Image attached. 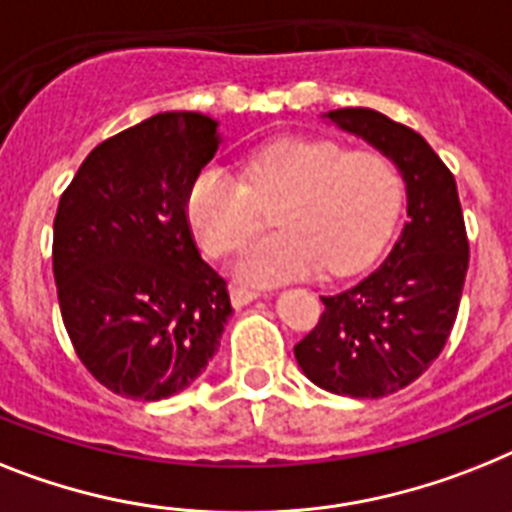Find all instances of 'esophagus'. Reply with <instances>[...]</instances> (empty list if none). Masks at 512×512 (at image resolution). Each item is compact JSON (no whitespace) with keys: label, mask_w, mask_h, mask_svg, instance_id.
<instances>
[{"label":"esophagus","mask_w":512,"mask_h":512,"mask_svg":"<svg viewBox=\"0 0 512 512\" xmlns=\"http://www.w3.org/2000/svg\"><path fill=\"white\" fill-rule=\"evenodd\" d=\"M259 290H251V287H243V285H232L230 287V301L235 308H243L248 303H253L259 298Z\"/></svg>","instance_id":"34e87169"}]
</instances>
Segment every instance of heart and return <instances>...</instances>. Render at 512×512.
Returning a JSON list of instances; mask_svg holds the SVG:
<instances>
[{
  "instance_id": "obj_1",
  "label": "heart",
  "mask_w": 512,
  "mask_h": 512,
  "mask_svg": "<svg viewBox=\"0 0 512 512\" xmlns=\"http://www.w3.org/2000/svg\"><path fill=\"white\" fill-rule=\"evenodd\" d=\"M246 184L222 167L193 177L185 196L190 232L209 256H230L264 222L280 230L251 243L235 272L253 285L358 272L384 246L400 209L398 167L379 151L332 138H282L261 146L243 167Z\"/></svg>"
}]
</instances>
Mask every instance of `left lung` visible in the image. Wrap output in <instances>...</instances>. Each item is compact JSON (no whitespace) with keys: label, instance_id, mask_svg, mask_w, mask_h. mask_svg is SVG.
I'll return each mask as SVG.
<instances>
[{"label":"left lung","instance_id":"obj_1","mask_svg":"<svg viewBox=\"0 0 512 512\" xmlns=\"http://www.w3.org/2000/svg\"><path fill=\"white\" fill-rule=\"evenodd\" d=\"M324 117L398 167L408 222L369 277L324 295L322 319L295 345V361L322 390L384 398L416 382L453 332L468 272L466 222L453 172L416 130L361 107Z\"/></svg>","mask_w":512,"mask_h":512}]
</instances>
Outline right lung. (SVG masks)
<instances>
[{"mask_svg": "<svg viewBox=\"0 0 512 512\" xmlns=\"http://www.w3.org/2000/svg\"><path fill=\"white\" fill-rule=\"evenodd\" d=\"M217 125L198 112L154 114L99 143L59 198L62 322L83 366L122 398L183 392L232 314L185 217L190 183L222 143Z\"/></svg>", "mask_w": 512, "mask_h": 512, "instance_id": "right-lung-1", "label": "right lung"}]
</instances>
